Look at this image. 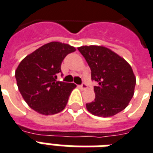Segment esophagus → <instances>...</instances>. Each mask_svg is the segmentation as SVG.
<instances>
[{
    "instance_id": "obj_1",
    "label": "esophagus",
    "mask_w": 153,
    "mask_h": 153,
    "mask_svg": "<svg viewBox=\"0 0 153 153\" xmlns=\"http://www.w3.org/2000/svg\"><path fill=\"white\" fill-rule=\"evenodd\" d=\"M80 88H81V89H87V85H86V84H85V83H83L81 86H80Z\"/></svg>"
}]
</instances>
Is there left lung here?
<instances>
[{"instance_id": "1", "label": "left lung", "mask_w": 153, "mask_h": 153, "mask_svg": "<svg viewBox=\"0 0 153 153\" xmlns=\"http://www.w3.org/2000/svg\"><path fill=\"white\" fill-rule=\"evenodd\" d=\"M89 64L94 86L95 99L86 108L94 115L111 117L123 111L135 93V74L123 57L103 46L78 48Z\"/></svg>"}]
</instances>
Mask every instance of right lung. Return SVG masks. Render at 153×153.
Listing matches in <instances>:
<instances>
[{"label": "right lung", "mask_w": 153, "mask_h": 153, "mask_svg": "<svg viewBox=\"0 0 153 153\" xmlns=\"http://www.w3.org/2000/svg\"><path fill=\"white\" fill-rule=\"evenodd\" d=\"M76 48L67 43L51 42L26 56L15 71L18 90L30 107L43 115L55 114L67 105L76 85L57 81L61 64Z\"/></svg>", "instance_id": "right-lung-1"}]
</instances>
